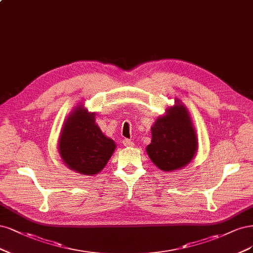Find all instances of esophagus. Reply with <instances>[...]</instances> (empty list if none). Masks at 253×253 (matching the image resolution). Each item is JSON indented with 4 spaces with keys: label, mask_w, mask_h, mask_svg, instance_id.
Returning a JSON list of instances; mask_svg holds the SVG:
<instances>
[{
    "label": "esophagus",
    "mask_w": 253,
    "mask_h": 253,
    "mask_svg": "<svg viewBox=\"0 0 253 253\" xmlns=\"http://www.w3.org/2000/svg\"><path fill=\"white\" fill-rule=\"evenodd\" d=\"M123 144L124 146H126V147H132L133 146V142L131 140H129V138H125V140H123Z\"/></svg>",
    "instance_id": "1"
}]
</instances>
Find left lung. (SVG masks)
Masks as SVG:
<instances>
[{
  "label": "left lung",
  "instance_id": "8db88e82",
  "mask_svg": "<svg viewBox=\"0 0 253 253\" xmlns=\"http://www.w3.org/2000/svg\"><path fill=\"white\" fill-rule=\"evenodd\" d=\"M152 141L147 151L153 164L163 171H173L190 163L198 149L197 134L189 113L176 103L151 128Z\"/></svg>",
  "mask_w": 253,
  "mask_h": 253
}]
</instances>
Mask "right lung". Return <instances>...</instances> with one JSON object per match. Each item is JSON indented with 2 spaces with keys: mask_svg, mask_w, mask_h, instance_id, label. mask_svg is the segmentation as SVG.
<instances>
[{
  "mask_svg": "<svg viewBox=\"0 0 253 253\" xmlns=\"http://www.w3.org/2000/svg\"><path fill=\"white\" fill-rule=\"evenodd\" d=\"M59 142L60 154L69 168L80 173L95 174L107 164L116 144L94 123V113L82 106L66 120Z\"/></svg>",
  "mask_w": 253,
  "mask_h": 253,
  "instance_id": "1",
  "label": "right lung"
}]
</instances>
